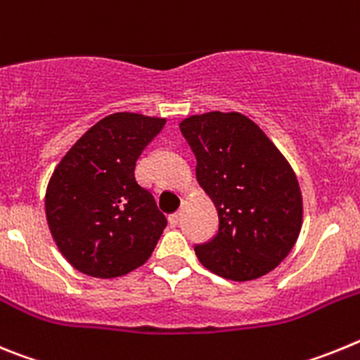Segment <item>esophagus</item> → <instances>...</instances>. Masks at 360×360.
Segmentation results:
<instances>
[{
  "label": "esophagus",
  "mask_w": 360,
  "mask_h": 360,
  "mask_svg": "<svg viewBox=\"0 0 360 360\" xmlns=\"http://www.w3.org/2000/svg\"><path fill=\"white\" fill-rule=\"evenodd\" d=\"M178 221H180V212H174V214L169 216V224L173 225V227L174 225H178Z\"/></svg>",
  "instance_id": "1"
}]
</instances>
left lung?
<instances>
[{
    "instance_id": "1",
    "label": "left lung",
    "mask_w": 360,
    "mask_h": 360,
    "mask_svg": "<svg viewBox=\"0 0 360 360\" xmlns=\"http://www.w3.org/2000/svg\"><path fill=\"white\" fill-rule=\"evenodd\" d=\"M196 157V178L218 211V232L196 245L200 263L232 281L269 274L288 256L303 225L294 169L262 128L238 111L180 122Z\"/></svg>"
}]
</instances>
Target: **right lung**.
<instances>
[{"instance_id":"obj_1","label":"right lung","mask_w":360,"mask_h":360,"mask_svg":"<svg viewBox=\"0 0 360 360\" xmlns=\"http://www.w3.org/2000/svg\"><path fill=\"white\" fill-rule=\"evenodd\" d=\"M165 119L113 113L91 126L57 164L44 196L46 221L66 262L94 278L144 265L167 219L135 165Z\"/></svg>"}]
</instances>
